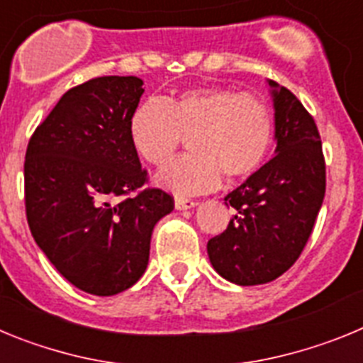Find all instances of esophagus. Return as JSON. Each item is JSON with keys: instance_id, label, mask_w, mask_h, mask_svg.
Instances as JSON below:
<instances>
[{"instance_id": "1", "label": "esophagus", "mask_w": 363, "mask_h": 363, "mask_svg": "<svg viewBox=\"0 0 363 363\" xmlns=\"http://www.w3.org/2000/svg\"><path fill=\"white\" fill-rule=\"evenodd\" d=\"M196 201L194 200H187V198H176L174 200V207L178 211H187L192 209V207H196Z\"/></svg>"}]
</instances>
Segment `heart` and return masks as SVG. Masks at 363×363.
Masks as SVG:
<instances>
[{
    "instance_id": "b5f03b06",
    "label": "heart",
    "mask_w": 363,
    "mask_h": 363,
    "mask_svg": "<svg viewBox=\"0 0 363 363\" xmlns=\"http://www.w3.org/2000/svg\"><path fill=\"white\" fill-rule=\"evenodd\" d=\"M138 156L163 167L187 140L191 154L158 174V184L187 196L238 182L264 165L274 142V116L264 98L225 86H198L178 96L149 99L129 120Z\"/></svg>"
}]
</instances>
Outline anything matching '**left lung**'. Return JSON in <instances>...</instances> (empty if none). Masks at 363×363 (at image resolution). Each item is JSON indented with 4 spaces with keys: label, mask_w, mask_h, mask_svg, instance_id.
Instances as JSON below:
<instances>
[{
    "label": "left lung",
    "mask_w": 363,
    "mask_h": 363,
    "mask_svg": "<svg viewBox=\"0 0 363 363\" xmlns=\"http://www.w3.org/2000/svg\"><path fill=\"white\" fill-rule=\"evenodd\" d=\"M277 150L225 196L236 209L207 243L214 271L236 285L281 277L301 255L325 196V160L318 127L300 99L269 79Z\"/></svg>",
    "instance_id": "1"
}]
</instances>
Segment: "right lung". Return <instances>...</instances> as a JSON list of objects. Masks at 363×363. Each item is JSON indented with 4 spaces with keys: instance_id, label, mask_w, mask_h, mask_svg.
I'll use <instances>...</instances> for the list:
<instances>
[{
    "instance_id": "right-lung-1",
    "label": "right lung",
    "mask_w": 363,
    "mask_h": 363,
    "mask_svg": "<svg viewBox=\"0 0 363 363\" xmlns=\"http://www.w3.org/2000/svg\"><path fill=\"white\" fill-rule=\"evenodd\" d=\"M143 91L136 76L74 86L38 125L25 154L32 236L63 278L96 296L142 278L154 225L174 209L162 189L139 190L147 171L130 143L129 120ZM130 191L137 196L127 197Z\"/></svg>"
}]
</instances>
